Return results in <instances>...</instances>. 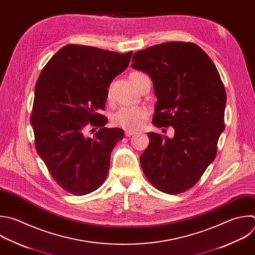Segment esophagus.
I'll use <instances>...</instances> for the list:
<instances>
[{
	"label": "esophagus",
	"mask_w": 255,
	"mask_h": 255,
	"mask_svg": "<svg viewBox=\"0 0 255 255\" xmlns=\"http://www.w3.org/2000/svg\"><path fill=\"white\" fill-rule=\"evenodd\" d=\"M135 134H136V132H135V131H132V130H126V131H125V135H126L127 137L133 136V135H135Z\"/></svg>",
	"instance_id": "34e87169"
}]
</instances>
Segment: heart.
I'll list each match as a JSON object with an SVG mask.
<instances>
[{"label":"heart","instance_id":"heart-1","mask_svg":"<svg viewBox=\"0 0 255 255\" xmlns=\"http://www.w3.org/2000/svg\"><path fill=\"white\" fill-rule=\"evenodd\" d=\"M143 73L132 72L130 79H133ZM148 116V110L145 107H122L115 114H113L111 121L115 126L124 129H138L140 128Z\"/></svg>","mask_w":255,"mask_h":255}]
</instances>
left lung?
I'll return each mask as SVG.
<instances>
[{
    "mask_svg": "<svg viewBox=\"0 0 255 255\" xmlns=\"http://www.w3.org/2000/svg\"><path fill=\"white\" fill-rule=\"evenodd\" d=\"M131 67L153 81L157 97L152 124L174 128L172 139L148 133L140 156L148 181L167 194H179L201 178L217 154L225 128L226 92L208 55L190 42H167L138 51Z\"/></svg>",
    "mask_w": 255,
    "mask_h": 255,
    "instance_id": "1",
    "label": "left lung"
}]
</instances>
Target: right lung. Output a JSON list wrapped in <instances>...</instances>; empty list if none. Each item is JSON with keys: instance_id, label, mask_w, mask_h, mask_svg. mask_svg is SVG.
I'll return each mask as SVG.
<instances>
[{"instance_id": "add662e5", "label": "right lung", "mask_w": 255, "mask_h": 255, "mask_svg": "<svg viewBox=\"0 0 255 255\" xmlns=\"http://www.w3.org/2000/svg\"><path fill=\"white\" fill-rule=\"evenodd\" d=\"M132 54L66 45L38 78L30 118L36 151L68 193L89 194L108 175L111 152L124 131L105 127L108 119L98 111L104 110L109 85L126 70ZM91 127L99 129L93 137L87 135Z\"/></svg>"}]
</instances>
